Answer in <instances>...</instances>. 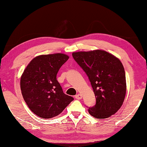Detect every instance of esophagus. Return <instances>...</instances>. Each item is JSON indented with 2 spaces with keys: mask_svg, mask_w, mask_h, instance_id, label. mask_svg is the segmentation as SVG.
<instances>
[{
  "mask_svg": "<svg viewBox=\"0 0 147 147\" xmlns=\"http://www.w3.org/2000/svg\"><path fill=\"white\" fill-rule=\"evenodd\" d=\"M74 97H75V98L80 100V99H82V96L80 94H76V95H75Z\"/></svg>",
  "mask_w": 147,
  "mask_h": 147,
  "instance_id": "34e87169",
  "label": "esophagus"
}]
</instances>
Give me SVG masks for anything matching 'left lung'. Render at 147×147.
<instances>
[{
	"label": "left lung",
	"mask_w": 147,
	"mask_h": 147,
	"mask_svg": "<svg viewBox=\"0 0 147 147\" xmlns=\"http://www.w3.org/2000/svg\"><path fill=\"white\" fill-rule=\"evenodd\" d=\"M73 57L88 75L95 95L96 104L89 108V114L97 119L115 114L126 92L125 71L119 59L103 50L75 52Z\"/></svg>",
	"instance_id": "obj_1"
}]
</instances>
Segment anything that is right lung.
<instances>
[{
	"mask_svg": "<svg viewBox=\"0 0 147 147\" xmlns=\"http://www.w3.org/2000/svg\"><path fill=\"white\" fill-rule=\"evenodd\" d=\"M69 56L56 53L36 56L30 62L21 77V90L30 110L43 119L60 114L74 98L65 94L57 73Z\"/></svg>",
	"mask_w": 147,
	"mask_h": 147,
	"instance_id": "add662e5",
	"label": "right lung"
}]
</instances>
